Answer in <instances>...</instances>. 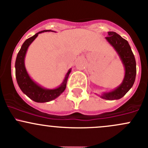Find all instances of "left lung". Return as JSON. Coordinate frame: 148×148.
Returning a JSON list of instances; mask_svg holds the SVG:
<instances>
[{
  "label": "left lung",
  "instance_id": "left-lung-1",
  "mask_svg": "<svg viewBox=\"0 0 148 148\" xmlns=\"http://www.w3.org/2000/svg\"><path fill=\"white\" fill-rule=\"evenodd\" d=\"M108 36L105 38L118 53L125 69V77L120 86L114 90L106 92L100 96L104 99L114 100L125 96L133 86L136 77V62L130 46L127 40L113 31L108 32Z\"/></svg>",
  "mask_w": 148,
  "mask_h": 148
}]
</instances>
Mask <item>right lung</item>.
Returning <instances> with one entry per match:
<instances>
[{
    "mask_svg": "<svg viewBox=\"0 0 148 148\" xmlns=\"http://www.w3.org/2000/svg\"><path fill=\"white\" fill-rule=\"evenodd\" d=\"M47 31H51V30L41 31L36 34L33 36L30 37L28 39H26L23 44V45H22L19 52L18 53L16 64H15L16 81H17L19 87L26 96H28L33 101L36 102H50V101L58 97L65 90L66 86L67 79H68L69 75L70 72L71 71V69H70L68 72H67L62 84L59 87L53 89H45L44 87H41V86L34 82L31 79V77H29L26 69L24 64V59L27 49L30 44L38 36V34H41V33L43 32H47Z\"/></svg>",
    "mask_w": 148,
    "mask_h": 148,
    "instance_id": "add662e5",
    "label": "right lung"
}]
</instances>
